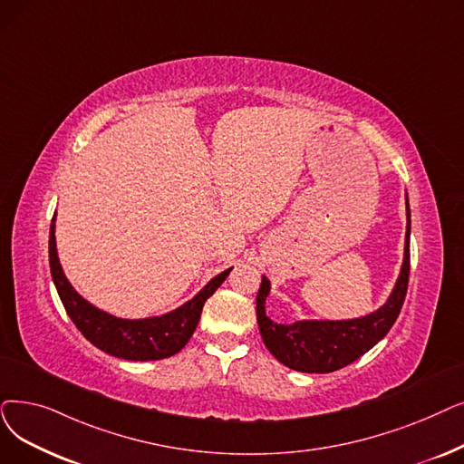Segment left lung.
<instances>
[{"mask_svg": "<svg viewBox=\"0 0 464 464\" xmlns=\"http://www.w3.org/2000/svg\"><path fill=\"white\" fill-rule=\"evenodd\" d=\"M408 231L404 246V264H401L394 290L387 304L360 318L351 320H297L294 324H278L266 314V299L271 292V282L261 276V286L256 297V314L259 334L269 353L295 372L330 373L345 368L366 354L372 347L389 334L404 305L410 280V205Z\"/></svg>", "mask_w": 464, "mask_h": 464, "instance_id": "left-lung-1", "label": "left lung"}]
</instances>
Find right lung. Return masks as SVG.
Here are the masks:
<instances>
[{"instance_id":"right-lung-1","label":"right lung","mask_w":464,"mask_h":464,"mask_svg":"<svg viewBox=\"0 0 464 464\" xmlns=\"http://www.w3.org/2000/svg\"><path fill=\"white\" fill-rule=\"evenodd\" d=\"M56 218V212H54ZM54 218L49 231V266L56 292L63 299V305L77 330L82 332L94 347L111 356L125 360H160L169 358L186 347L191 339L205 301L221 286L231 269H226L214 276L208 285L193 299L176 311L160 316H150L140 320H127L108 314L91 305L85 297L79 295L60 266L54 238Z\"/></svg>"}]
</instances>
